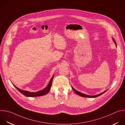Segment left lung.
Instances as JSON below:
<instances>
[{
  "label": "left lung",
  "instance_id": "1",
  "mask_svg": "<svg viewBox=\"0 0 125 125\" xmlns=\"http://www.w3.org/2000/svg\"><path fill=\"white\" fill-rule=\"evenodd\" d=\"M112 40H113V41L114 42V44H115V45H116V47H117V44H116V42H115V40H114V39L113 38H112ZM72 89H73V90L74 91V92L77 95H79V96H81V97H86V98H96V97H98V96H101V95H102V94H103L107 90H105L103 92L101 93L100 94H98V95H94V96H90V95H86V94H83V93H81V92H80L77 91V90H75L73 86H72Z\"/></svg>",
  "mask_w": 125,
  "mask_h": 125
}]
</instances>
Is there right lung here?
<instances>
[{"label":"right lung","mask_w":125,"mask_h":125,"mask_svg":"<svg viewBox=\"0 0 125 125\" xmlns=\"http://www.w3.org/2000/svg\"><path fill=\"white\" fill-rule=\"evenodd\" d=\"M53 76H54V74L52 75L51 80L50 81L49 83L48 84V86L45 88L44 89L41 90L40 91H37V92H29L27 91H25V90H23L22 89H21L19 88H18L17 87H16L14 84H13V85L17 88V89L20 92H21V94H22L23 95L26 96V97H39V96H44L46 95L47 94H48L51 88L52 87V80H53Z\"/></svg>","instance_id":"add662e5"}]
</instances>
